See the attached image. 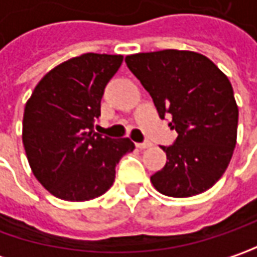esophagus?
<instances>
[{
  "mask_svg": "<svg viewBox=\"0 0 257 257\" xmlns=\"http://www.w3.org/2000/svg\"><path fill=\"white\" fill-rule=\"evenodd\" d=\"M136 147H137V149H140V150H144V149L152 147V143H137L136 144Z\"/></svg>",
  "mask_w": 257,
  "mask_h": 257,
  "instance_id": "1",
  "label": "esophagus"
}]
</instances>
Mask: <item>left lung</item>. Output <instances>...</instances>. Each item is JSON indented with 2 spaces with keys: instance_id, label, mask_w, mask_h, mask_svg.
Returning <instances> with one entry per match:
<instances>
[{
  "instance_id": "8db88e82",
  "label": "left lung",
  "mask_w": 257,
  "mask_h": 257,
  "mask_svg": "<svg viewBox=\"0 0 257 257\" xmlns=\"http://www.w3.org/2000/svg\"><path fill=\"white\" fill-rule=\"evenodd\" d=\"M125 63L179 134L162 147L167 162L150 177L154 189L170 197L209 190L226 172L237 139L239 108L227 75L206 55L186 50L132 54Z\"/></svg>"
}]
</instances>
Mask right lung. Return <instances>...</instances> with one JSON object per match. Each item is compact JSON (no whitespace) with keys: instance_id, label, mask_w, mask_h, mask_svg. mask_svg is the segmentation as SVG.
Instances as JSON below:
<instances>
[{"instance_id":"1","label":"right lung","mask_w":257,"mask_h":257,"mask_svg":"<svg viewBox=\"0 0 257 257\" xmlns=\"http://www.w3.org/2000/svg\"><path fill=\"white\" fill-rule=\"evenodd\" d=\"M123 55L87 54L58 64L40 80L27 100L23 144L35 179L53 196L85 202L107 192L115 164L134 150L128 139L94 133L104 87Z\"/></svg>"}]
</instances>
